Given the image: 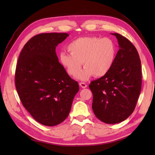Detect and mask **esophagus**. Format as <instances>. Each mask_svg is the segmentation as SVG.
Returning <instances> with one entry per match:
<instances>
[{
  "instance_id": "obj_1",
  "label": "esophagus",
  "mask_w": 155,
  "mask_h": 155,
  "mask_svg": "<svg viewBox=\"0 0 155 155\" xmlns=\"http://www.w3.org/2000/svg\"><path fill=\"white\" fill-rule=\"evenodd\" d=\"M79 85H80V87H81L83 88H87V84L84 83H79Z\"/></svg>"
}]
</instances>
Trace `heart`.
Segmentation results:
<instances>
[{
	"mask_svg": "<svg viewBox=\"0 0 155 155\" xmlns=\"http://www.w3.org/2000/svg\"><path fill=\"white\" fill-rule=\"evenodd\" d=\"M65 52L60 54V62L71 77H76L81 71L78 78L87 81L92 76L103 77L111 69L116 57V47L110 38L84 37L75 39L68 45Z\"/></svg>",
	"mask_w": 155,
	"mask_h": 155,
	"instance_id": "heart-1",
	"label": "heart"
}]
</instances>
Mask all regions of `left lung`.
Returning a JSON list of instances; mask_svg holds the SVG:
<instances>
[{"instance_id": "1", "label": "left lung", "mask_w": 155, "mask_h": 155, "mask_svg": "<svg viewBox=\"0 0 155 155\" xmlns=\"http://www.w3.org/2000/svg\"><path fill=\"white\" fill-rule=\"evenodd\" d=\"M117 37L119 50L107 74L92 81L89 88L93 94L92 108L98 119L107 124L120 123L135 108L142 84L139 55L135 47L123 36Z\"/></svg>"}]
</instances>
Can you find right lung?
Returning <instances> with one entry per match:
<instances>
[{"label": "right lung", "mask_w": 155, "mask_h": 155, "mask_svg": "<svg viewBox=\"0 0 155 155\" xmlns=\"http://www.w3.org/2000/svg\"><path fill=\"white\" fill-rule=\"evenodd\" d=\"M68 36L56 32L35 36L24 46L16 64L15 85L23 107L45 126H55L67 118L79 91L55 51Z\"/></svg>", "instance_id": "1"}]
</instances>
